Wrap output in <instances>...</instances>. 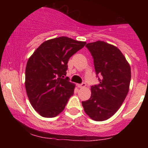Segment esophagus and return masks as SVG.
I'll list each match as a JSON object with an SVG mask.
<instances>
[{"label": "esophagus", "mask_w": 148, "mask_h": 148, "mask_svg": "<svg viewBox=\"0 0 148 148\" xmlns=\"http://www.w3.org/2000/svg\"><path fill=\"white\" fill-rule=\"evenodd\" d=\"M86 84H85V83H83V84H77V86L79 88H85L86 87Z\"/></svg>", "instance_id": "obj_1"}]
</instances>
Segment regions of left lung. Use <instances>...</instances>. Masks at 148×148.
I'll return each mask as SVG.
<instances>
[{
    "instance_id": "obj_1",
    "label": "left lung",
    "mask_w": 148,
    "mask_h": 148,
    "mask_svg": "<svg viewBox=\"0 0 148 148\" xmlns=\"http://www.w3.org/2000/svg\"><path fill=\"white\" fill-rule=\"evenodd\" d=\"M94 59L97 75L101 76L97 86H91V97L82 101L84 111L95 121H103L118 111L127 95L131 67L123 53L103 41L86 45Z\"/></svg>"
}]
</instances>
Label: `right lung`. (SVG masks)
Masks as SVG:
<instances>
[{"label":"right lung","mask_w":148,"mask_h":148,"mask_svg":"<svg viewBox=\"0 0 148 148\" xmlns=\"http://www.w3.org/2000/svg\"><path fill=\"white\" fill-rule=\"evenodd\" d=\"M86 44L67 37H56L44 42L29 58L25 90L32 106L41 116H57L73 95L75 85L64 78L67 62Z\"/></svg>","instance_id":"add662e5"}]
</instances>
